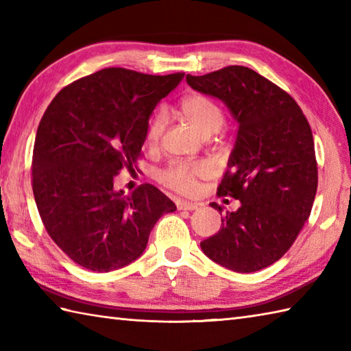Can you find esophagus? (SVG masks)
Listing matches in <instances>:
<instances>
[{"label":"esophagus","instance_id":"esophagus-1","mask_svg":"<svg viewBox=\"0 0 351 351\" xmlns=\"http://www.w3.org/2000/svg\"><path fill=\"white\" fill-rule=\"evenodd\" d=\"M199 206H200V204L187 202V200H180V202H176L178 210H182V211H195Z\"/></svg>","mask_w":351,"mask_h":351}]
</instances>
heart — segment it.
Instances as JSON below:
<instances>
[{
  "instance_id": "b5f03b06",
  "label": "heart",
  "mask_w": 351,
  "mask_h": 351,
  "mask_svg": "<svg viewBox=\"0 0 351 351\" xmlns=\"http://www.w3.org/2000/svg\"><path fill=\"white\" fill-rule=\"evenodd\" d=\"M178 111L202 136H211L225 123V111L220 104L204 93L185 96L178 106ZM164 130H166V114L162 111H156L146 125V143L149 146L158 145ZM210 175L211 167L205 161H181L170 164L167 169H164L160 173V181L170 190L191 196L199 189V180Z\"/></svg>"
}]
</instances>
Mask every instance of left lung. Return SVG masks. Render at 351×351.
I'll list each match as a JSON object with an SVG mask.
<instances>
[{
  "label": "left lung",
  "instance_id": "left-lung-1",
  "mask_svg": "<svg viewBox=\"0 0 351 351\" xmlns=\"http://www.w3.org/2000/svg\"><path fill=\"white\" fill-rule=\"evenodd\" d=\"M197 92L215 96L238 122L235 147L217 189L238 199L221 229L200 243L205 255L238 273L274 264L289 250L309 219L318 167L306 116L293 96L245 66L187 75ZM213 208H223L213 202Z\"/></svg>",
  "mask_w": 351,
  "mask_h": 351
}]
</instances>
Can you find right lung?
<instances>
[{
	"label": "right lung",
	"mask_w": 351,
	"mask_h": 351,
	"mask_svg": "<svg viewBox=\"0 0 351 351\" xmlns=\"http://www.w3.org/2000/svg\"><path fill=\"white\" fill-rule=\"evenodd\" d=\"M182 78L107 68L63 87L42 116L32 162L37 210L52 241L87 270L136 261L155 223L176 210L152 184L123 196L113 182L141 156L149 116Z\"/></svg>",
	"instance_id": "right-lung-1"
}]
</instances>
